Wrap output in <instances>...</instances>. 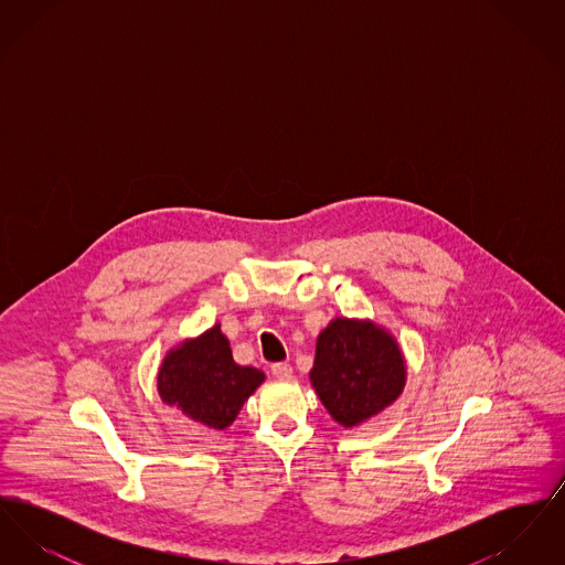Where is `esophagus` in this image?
<instances>
[{
  "label": "esophagus",
  "mask_w": 565,
  "mask_h": 565,
  "mask_svg": "<svg viewBox=\"0 0 565 565\" xmlns=\"http://www.w3.org/2000/svg\"><path fill=\"white\" fill-rule=\"evenodd\" d=\"M270 373L281 381H288V379H292V366L288 362H277L270 366Z\"/></svg>",
  "instance_id": "1"
}]
</instances>
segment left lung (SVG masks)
Returning <instances> with one entry per match:
<instances>
[{
    "instance_id": "left-lung-1",
    "label": "left lung",
    "mask_w": 565,
    "mask_h": 565,
    "mask_svg": "<svg viewBox=\"0 0 565 565\" xmlns=\"http://www.w3.org/2000/svg\"><path fill=\"white\" fill-rule=\"evenodd\" d=\"M309 381L339 426L358 428L401 398L406 360L385 326L341 316L318 334Z\"/></svg>"
}]
</instances>
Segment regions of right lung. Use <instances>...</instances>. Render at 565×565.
Returning a JSON list of instances; mask_svg holds the SVG:
<instances>
[{
	"instance_id": "obj_1",
	"label": "right lung",
	"mask_w": 565,
	"mask_h": 565,
	"mask_svg": "<svg viewBox=\"0 0 565 565\" xmlns=\"http://www.w3.org/2000/svg\"><path fill=\"white\" fill-rule=\"evenodd\" d=\"M260 383L263 371L233 360L220 323L167 351L157 375L162 403L212 430H226Z\"/></svg>"
}]
</instances>
